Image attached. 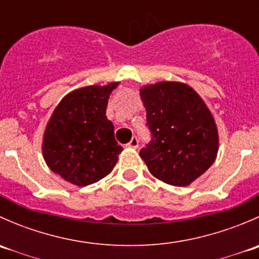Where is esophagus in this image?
<instances>
[{
  "label": "esophagus",
  "mask_w": 259,
  "mask_h": 259,
  "mask_svg": "<svg viewBox=\"0 0 259 259\" xmlns=\"http://www.w3.org/2000/svg\"><path fill=\"white\" fill-rule=\"evenodd\" d=\"M127 148H133V149H137L139 146V139L137 137H133L132 140L126 144Z\"/></svg>",
  "instance_id": "34e87169"
}]
</instances>
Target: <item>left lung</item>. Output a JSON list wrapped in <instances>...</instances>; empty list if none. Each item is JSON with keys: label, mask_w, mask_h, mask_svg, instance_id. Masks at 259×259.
Returning a JSON list of instances; mask_svg holds the SVG:
<instances>
[{"label": "left lung", "mask_w": 259, "mask_h": 259, "mask_svg": "<svg viewBox=\"0 0 259 259\" xmlns=\"http://www.w3.org/2000/svg\"><path fill=\"white\" fill-rule=\"evenodd\" d=\"M151 140L140 150L149 171L185 187L209 169L218 153V130L209 109L190 86L163 81L140 89Z\"/></svg>", "instance_id": "1"}]
</instances>
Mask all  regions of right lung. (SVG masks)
I'll list each match as a JSON object with an SVG mask.
<instances>
[{
	"label": "right lung",
	"instance_id": "obj_1",
	"mask_svg": "<svg viewBox=\"0 0 259 259\" xmlns=\"http://www.w3.org/2000/svg\"><path fill=\"white\" fill-rule=\"evenodd\" d=\"M119 82L85 86L67 94L44 134L42 153L54 173L77 187L93 184L114 169L122 148L106 117L109 96Z\"/></svg>",
	"mask_w": 259,
	"mask_h": 259
}]
</instances>
